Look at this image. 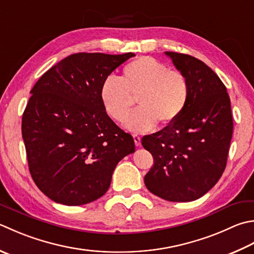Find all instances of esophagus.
<instances>
[{"instance_id": "esophagus-1", "label": "esophagus", "mask_w": 254, "mask_h": 254, "mask_svg": "<svg viewBox=\"0 0 254 254\" xmlns=\"http://www.w3.org/2000/svg\"><path fill=\"white\" fill-rule=\"evenodd\" d=\"M133 138H134V143H135V145L136 146H140L141 145V137L138 136L137 134H134Z\"/></svg>"}]
</instances>
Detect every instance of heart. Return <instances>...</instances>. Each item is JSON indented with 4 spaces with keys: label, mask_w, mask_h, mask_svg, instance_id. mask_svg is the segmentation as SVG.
I'll use <instances>...</instances> for the list:
<instances>
[{
    "label": "heart",
    "mask_w": 254,
    "mask_h": 254,
    "mask_svg": "<svg viewBox=\"0 0 254 254\" xmlns=\"http://www.w3.org/2000/svg\"><path fill=\"white\" fill-rule=\"evenodd\" d=\"M137 96V110L127 122L132 132L153 130L157 121L163 126L175 122L185 110L190 86L185 74L172 70L152 57H140L123 68L121 79L110 76L100 88L104 110L114 121H127Z\"/></svg>",
    "instance_id": "1"
}]
</instances>
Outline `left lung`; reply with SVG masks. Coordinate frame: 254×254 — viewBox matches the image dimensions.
<instances>
[{
  "label": "left lung",
  "mask_w": 254,
  "mask_h": 254,
  "mask_svg": "<svg viewBox=\"0 0 254 254\" xmlns=\"http://www.w3.org/2000/svg\"><path fill=\"white\" fill-rule=\"evenodd\" d=\"M185 74L190 97L175 122L142 138L154 165L144 183L168 201H192L219 181L227 165L233 121L227 88L211 68L190 55L165 52Z\"/></svg>",
  "instance_id": "obj_1"
}]
</instances>
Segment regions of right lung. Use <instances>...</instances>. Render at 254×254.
Returning <instances> with one entry per match:
<instances>
[{"instance_id":"1","label":"right lung","mask_w":254,"mask_h":254,"mask_svg":"<svg viewBox=\"0 0 254 254\" xmlns=\"http://www.w3.org/2000/svg\"><path fill=\"white\" fill-rule=\"evenodd\" d=\"M133 56L70 55L31 90L22 118L28 168L55 202L80 206L100 198L118 163L135 152L132 135L111 120L100 99L104 79Z\"/></svg>"}]
</instances>
